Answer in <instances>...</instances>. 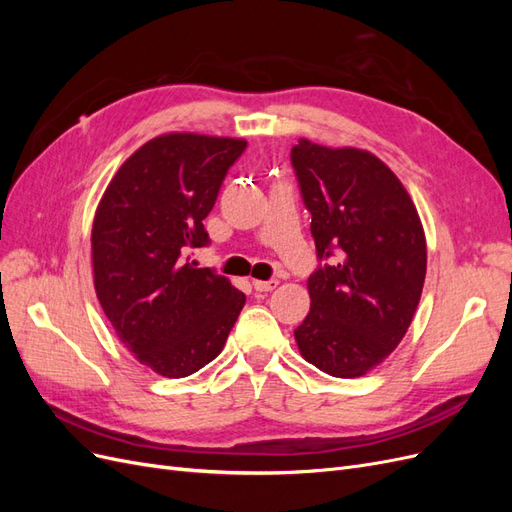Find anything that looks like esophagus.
<instances>
[{
    "label": "esophagus",
    "mask_w": 512,
    "mask_h": 512,
    "mask_svg": "<svg viewBox=\"0 0 512 512\" xmlns=\"http://www.w3.org/2000/svg\"><path fill=\"white\" fill-rule=\"evenodd\" d=\"M277 284H280V282H277V280H252V286H254V290L256 292H271V290H275L277 288Z\"/></svg>",
    "instance_id": "34e87169"
}]
</instances>
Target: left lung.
I'll use <instances>...</instances> for the list:
<instances>
[{"label":"left lung","mask_w":512,"mask_h":512,"mask_svg":"<svg viewBox=\"0 0 512 512\" xmlns=\"http://www.w3.org/2000/svg\"><path fill=\"white\" fill-rule=\"evenodd\" d=\"M290 160L318 258L329 260L309 275L312 307L294 339L324 374L359 378L410 327L425 284V230L410 194L374 153L301 138Z\"/></svg>","instance_id":"8db88e82"}]
</instances>
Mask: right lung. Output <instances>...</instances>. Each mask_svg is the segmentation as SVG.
Masks as SVG:
<instances>
[{"label":"right lung","mask_w":512,"mask_h":512,"mask_svg":"<svg viewBox=\"0 0 512 512\" xmlns=\"http://www.w3.org/2000/svg\"><path fill=\"white\" fill-rule=\"evenodd\" d=\"M243 138L170 132L119 166L91 228L94 286L108 322L138 363L185 378L226 344L245 294L183 260L209 243L203 220Z\"/></svg>","instance_id":"right-lung-1"}]
</instances>
